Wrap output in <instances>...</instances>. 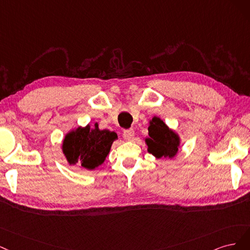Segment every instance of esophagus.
Masks as SVG:
<instances>
[{"label": "esophagus", "instance_id": "esophagus-1", "mask_svg": "<svg viewBox=\"0 0 250 250\" xmlns=\"http://www.w3.org/2000/svg\"><path fill=\"white\" fill-rule=\"evenodd\" d=\"M135 136V132L133 128H127V130H124V138L125 140H132Z\"/></svg>", "mask_w": 250, "mask_h": 250}]
</instances>
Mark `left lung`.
<instances>
[{"label": "left lung", "mask_w": 250, "mask_h": 250, "mask_svg": "<svg viewBox=\"0 0 250 250\" xmlns=\"http://www.w3.org/2000/svg\"><path fill=\"white\" fill-rule=\"evenodd\" d=\"M149 138L146 139L148 151L157 158H172L178 152L180 139L178 135L158 117H154L148 126Z\"/></svg>", "instance_id": "8db88e82"}]
</instances>
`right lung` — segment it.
<instances>
[{"label": "right lung", "instance_id": "obj_1", "mask_svg": "<svg viewBox=\"0 0 250 250\" xmlns=\"http://www.w3.org/2000/svg\"><path fill=\"white\" fill-rule=\"evenodd\" d=\"M117 138L114 132L90 128L89 125L66 135L63 142V152L69 164H81L87 169L101 165L110 151L112 143Z\"/></svg>", "mask_w": 250, "mask_h": 250}]
</instances>
